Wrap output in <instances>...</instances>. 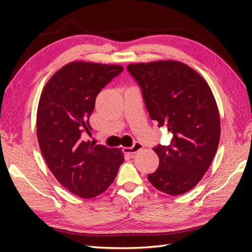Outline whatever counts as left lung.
<instances>
[{"mask_svg": "<svg viewBox=\"0 0 252 252\" xmlns=\"http://www.w3.org/2000/svg\"><path fill=\"white\" fill-rule=\"evenodd\" d=\"M122 70L115 65L68 63L46 83L37 106L36 135L47 167L63 187L87 199L108 189L125 160L121 148L91 137L89 122L96 96Z\"/></svg>", "mask_w": 252, "mask_h": 252, "instance_id": "obj_1", "label": "left lung"}]
</instances>
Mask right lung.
<instances>
[{
	"label": "right lung",
	"mask_w": 252,
	"mask_h": 252,
	"mask_svg": "<svg viewBox=\"0 0 252 252\" xmlns=\"http://www.w3.org/2000/svg\"><path fill=\"white\" fill-rule=\"evenodd\" d=\"M126 69L140 85L151 119L173 134L168 146L154 148L159 165L148 181L165 194H184L205 175L220 141L212 92L201 76L180 62L135 63Z\"/></svg>",
	"instance_id": "add662e5"
}]
</instances>
